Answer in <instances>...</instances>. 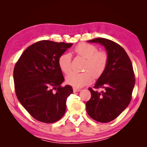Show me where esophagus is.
Returning <instances> with one entry per match:
<instances>
[{"label": "esophagus", "instance_id": "obj_1", "mask_svg": "<svg viewBox=\"0 0 147 147\" xmlns=\"http://www.w3.org/2000/svg\"><path fill=\"white\" fill-rule=\"evenodd\" d=\"M73 91H74V92H79V91H81V89H79V88H73Z\"/></svg>", "mask_w": 147, "mask_h": 147}]
</instances>
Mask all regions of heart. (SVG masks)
I'll list each match as a JSON object with an SVG mask.
<instances>
[{"instance_id":"1","label":"heart","mask_w":147,"mask_h":147,"mask_svg":"<svg viewBox=\"0 0 147 147\" xmlns=\"http://www.w3.org/2000/svg\"><path fill=\"white\" fill-rule=\"evenodd\" d=\"M76 54L86 59L84 73L73 72L67 76L66 83L74 88H82L91 84L93 75L94 78L100 77L106 68L108 55L104 51H97V48L93 45L81 43L74 49ZM58 65L61 71L67 74L71 70V55L64 53L59 57Z\"/></svg>"}]
</instances>
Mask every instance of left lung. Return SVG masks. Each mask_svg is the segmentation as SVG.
I'll return each instance as SVG.
<instances>
[{
	"label": "left lung",
	"mask_w": 147,
	"mask_h": 147,
	"mask_svg": "<svg viewBox=\"0 0 147 147\" xmlns=\"http://www.w3.org/2000/svg\"><path fill=\"white\" fill-rule=\"evenodd\" d=\"M88 42L105 47L108 63L94 86L104 90L98 92L89 88L91 96L86 102V111L96 121L108 123L117 117L130 102L135 85L132 64L124 49L115 42L100 38Z\"/></svg>",
	"instance_id": "1"
}]
</instances>
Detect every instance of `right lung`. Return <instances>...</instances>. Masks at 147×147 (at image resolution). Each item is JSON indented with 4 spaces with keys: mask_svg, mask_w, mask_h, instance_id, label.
I'll return each mask as SVG.
<instances>
[{
    "mask_svg": "<svg viewBox=\"0 0 147 147\" xmlns=\"http://www.w3.org/2000/svg\"><path fill=\"white\" fill-rule=\"evenodd\" d=\"M72 45L64 42L38 41L23 52L15 65L17 97L36 120L53 123L64 115L67 98L73 90L69 85L61 86L64 78L58 58Z\"/></svg>",
    "mask_w": 147,
    "mask_h": 147,
    "instance_id": "obj_1",
    "label": "right lung"
}]
</instances>
